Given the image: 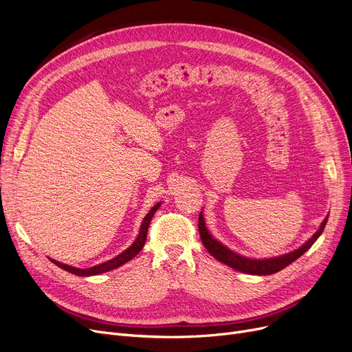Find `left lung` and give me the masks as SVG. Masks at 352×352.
<instances>
[{
	"instance_id": "obj_1",
	"label": "left lung",
	"mask_w": 352,
	"mask_h": 352,
	"mask_svg": "<svg viewBox=\"0 0 352 352\" xmlns=\"http://www.w3.org/2000/svg\"><path fill=\"white\" fill-rule=\"evenodd\" d=\"M328 217L322 221V224L320 227V230L312 235V238H309L308 241L298 250H295L289 254L276 256V258H270V260H250V258L241 256L235 252H232L231 250H228L227 247H224L221 243H218L217 239H214L204 223V217L202 214H199L198 217V230H199V236L201 241L204 244V247L208 250V252L215 258V260L227 264L228 267L241 271L245 274H252V275H270V274H275L281 271L283 268H285L287 265H289L291 263H294L297 258H300L314 243L317 241V238L322 234L325 224H327Z\"/></svg>"
}]
</instances>
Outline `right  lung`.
Instances as JSON below:
<instances>
[{"instance_id":"add662e5","label":"right lung","mask_w":352,"mask_h":352,"mask_svg":"<svg viewBox=\"0 0 352 352\" xmlns=\"http://www.w3.org/2000/svg\"><path fill=\"white\" fill-rule=\"evenodd\" d=\"M160 206H161V202H158V204L154 206V207L151 208V211L145 215V218H144V221H142V224H141L140 234H138V236H137V239H135V243H134L131 247H129L128 250H125L124 252H121L120 255H117L116 258H113V260H109V261H107V263H104V264H100V265H96V267L87 268V270L74 268V267L61 264V263L55 261V260H51V258H50V260H51L55 265H58L60 268H63V270H65V271H68V272H71V274H76V275H78V276L98 275V274H102V272H107V271H111V270H116V268H118L120 265L128 263L129 260H133V258L142 250V247H144V244H145V239H146V234H148V227H150L151 219H153L155 211L160 208Z\"/></svg>"}]
</instances>
